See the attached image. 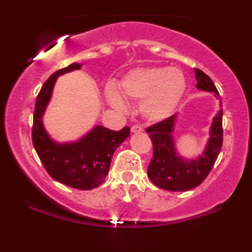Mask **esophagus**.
<instances>
[{"mask_svg":"<svg viewBox=\"0 0 252 252\" xmlns=\"http://www.w3.org/2000/svg\"><path fill=\"white\" fill-rule=\"evenodd\" d=\"M130 130H132V133H141L143 132V128L140 125H134L130 127Z\"/></svg>","mask_w":252,"mask_h":252,"instance_id":"34e87169","label":"esophagus"}]
</instances>
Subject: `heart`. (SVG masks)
Segmentation results:
<instances>
[{"label": "heart", "instance_id": "b5f03b06", "mask_svg": "<svg viewBox=\"0 0 252 252\" xmlns=\"http://www.w3.org/2000/svg\"><path fill=\"white\" fill-rule=\"evenodd\" d=\"M186 87L185 75L177 67H141L124 77L120 91L127 99L141 102L140 110L148 120L160 122L172 115ZM106 97L115 108H125V101L116 88L110 87Z\"/></svg>", "mask_w": 252, "mask_h": 252}]
</instances>
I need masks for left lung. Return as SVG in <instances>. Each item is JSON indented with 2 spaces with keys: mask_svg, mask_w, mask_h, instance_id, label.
Wrapping results in <instances>:
<instances>
[{
  "mask_svg": "<svg viewBox=\"0 0 252 252\" xmlns=\"http://www.w3.org/2000/svg\"><path fill=\"white\" fill-rule=\"evenodd\" d=\"M195 75L197 80L196 87L201 91L215 93L221 108L222 102L218 89L209 75L198 68H195ZM174 123L175 115L146 129L154 146V156L148 167V178L154 185L165 190L186 191L197 187L205 180L218 158L222 147V109L213 118L208 144L197 159L186 160L179 156L173 139Z\"/></svg>",
  "mask_w": 252,
  "mask_h": 252,
  "instance_id": "8db88e82",
  "label": "left lung"
}]
</instances>
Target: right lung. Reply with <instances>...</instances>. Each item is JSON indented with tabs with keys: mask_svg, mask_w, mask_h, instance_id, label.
Returning a JSON list of instances; mask_svg holds the SVG:
<instances>
[{
	"mask_svg": "<svg viewBox=\"0 0 252 252\" xmlns=\"http://www.w3.org/2000/svg\"><path fill=\"white\" fill-rule=\"evenodd\" d=\"M82 64L72 63L51 74L36 97L33 115L32 141L41 163L54 180L68 187L91 190L103 184L108 175L113 153L129 136V127L111 130L96 126L77 142L57 143L44 129L42 116L50 101L60 75L80 70Z\"/></svg>",
	"mask_w": 252,
	"mask_h": 252,
	"instance_id": "1",
	"label": "right lung"
}]
</instances>
